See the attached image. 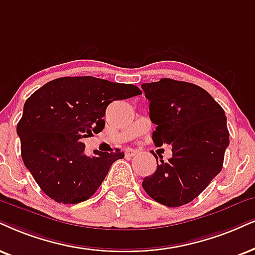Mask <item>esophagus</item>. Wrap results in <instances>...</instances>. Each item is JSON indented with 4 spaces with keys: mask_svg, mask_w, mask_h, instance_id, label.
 <instances>
[{
    "mask_svg": "<svg viewBox=\"0 0 255 255\" xmlns=\"http://www.w3.org/2000/svg\"><path fill=\"white\" fill-rule=\"evenodd\" d=\"M136 153H137V150L131 149V148H128V149H126V150H125L126 156H134L135 154H136Z\"/></svg>",
    "mask_w": 255,
    "mask_h": 255,
    "instance_id": "34e87169",
    "label": "esophagus"
}]
</instances>
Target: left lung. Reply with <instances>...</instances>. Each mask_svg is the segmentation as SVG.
Wrapping results in <instances>:
<instances>
[{
    "instance_id": "1",
    "label": "left lung",
    "mask_w": 255,
    "mask_h": 255,
    "mask_svg": "<svg viewBox=\"0 0 255 255\" xmlns=\"http://www.w3.org/2000/svg\"><path fill=\"white\" fill-rule=\"evenodd\" d=\"M149 101V118L156 129L155 144H172L168 161L156 159V170L142 187L151 199L168 207L194 200L209 185L224 163L230 133L224 109L201 87L161 79L142 83ZM161 156V155H160Z\"/></svg>"
}]
</instances>
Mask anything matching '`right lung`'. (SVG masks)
Returning <instances> with one entry per match:
<instances>
[{
    "label": "right lung",
    "mask_w": 255,
    "mask_h": 255,
    "mask_svg": "<svg viewBox=\"0 0 255 255\" xmlns=\"http://www.w3.org/2000/svg\"><path fill=\"white\" fill-rule=\"evenodd\" d=\"M140 94L130 83L74 76L53 80L29 96L16 128L21 155L50 199L67 205L94 195L111 166L125 154L117 148L88 156L82 138L102 131L111 102Z\"/></svg>",
    "instance_id": "add662e5"
}]
</instances>
